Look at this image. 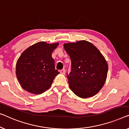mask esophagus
<instances>
[{
	"label": "esophagus",
	"instance_id": "obj_1",
	"mask_svg": "<svg viewBox=\"0 0 129 129\" xmlns=\"http://www.w3.org/2000/svg\"><path fill=\"white\" fill-rule=\"evenodd\" d=\"M60 73L61 74H65V69H62V70H60Z\"/></svg>",
	"mask_w": 129,
	"mask_h": 129
}]
</instances>
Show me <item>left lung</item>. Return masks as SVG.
I'll list each match as a JSON object with an SVG mask.
<instances>
[{"instance_id":"8db88e82","label":"left lung","mask_w":129,"mask_h":129,"mask_svg":"<svg viewBox=\"0 0 129 129\" xmlns=\"http://www.w3.org/2000/svg\"><path fill=\"white\" fill-rule=\"evenodd\" d=\"M71 59V72L67 74L71 90L80 98L93 97L106 80L108 64L97 47L86 40L65 43Z\"/></svg>"}]
</instances>
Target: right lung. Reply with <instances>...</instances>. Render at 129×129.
<instances>
[{"mask_svg": "<svg viewBox=\"0 0 129 129\" xmlns=\"http://www.w3.org/2000/svg\"><path fill=\"white\" fill-rule=\"evenodd\" d=\"M58 43L40 42L26 49L16 64V75L23 89L39 94L50 87L54 79L59 74L55 70L51 54Z\"/></svg>", "mask_w": 129, "mask_h": 129, "instance_id": "obj_1", "label": "right lung"}]
</instances>
